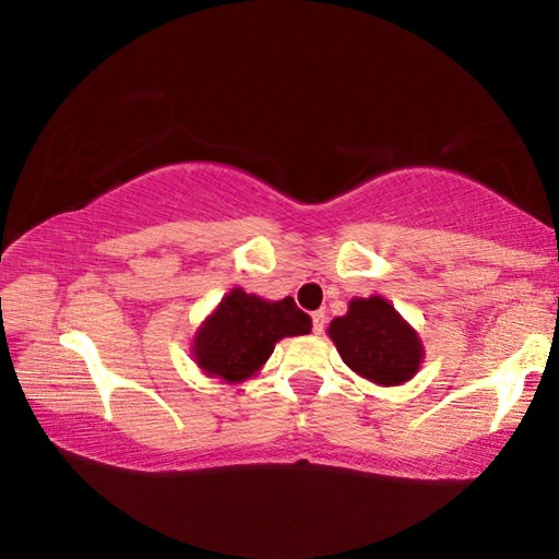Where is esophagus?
Here are the masks:
<instances>
[{
	"mask_svg": "<svg viewBox=\"0 0 559 559\" xmlns=\"http://www.w3.org/2000/svg\"><path fill=\"white\" fill-rule=\"evenodd\" d=\"M325 310H316V313H313V333L316 335H320V333H323V330H325Z\"/></svg>",
	"mask_w": 559,
	"mask_h": 559,
	"instance_id": "esophagus-1",
	"label": "esophagus"
}]
</instances>
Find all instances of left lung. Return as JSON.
<instances>
[{
    "instance_id": "1",
    "label": "left lung",
    "mask_w": 559,
    "mask_h": 559,
    "mask_svg": "<svg viewBox=\"0 0 559 559\" xmlns=\"http://www.w3.org/2000/svg\"><path fill=\"white\" fill-rule=\"evenodd\" d=\"M328 333L345 365L377 384L412 380L421 362L419 337L380 296L355 298Z\"/></svg>"
}]
</instances>
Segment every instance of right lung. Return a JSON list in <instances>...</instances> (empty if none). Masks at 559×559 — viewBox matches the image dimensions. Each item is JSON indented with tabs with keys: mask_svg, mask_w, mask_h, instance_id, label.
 I'll use <instances>...</instances> for the list:
<instances>
[{
	"mask_svg": "<svg viewBox=\"0 0 559 559\" xmlns=\"http://www.w3.org/2000/svg\"><path fill=\"white\" fill-rule=\"evenodd\" d=\"M310 328L313 320L290 296L266 302L234 288L197 333V365L226 382H239L266 362L281 337L306 335Z\"/></svg>",
	"mask_w": 559,
	"mask_h": 559,
	"instance_id": "right-lung-1",
	"label": "right lung"
}]
</instances>
